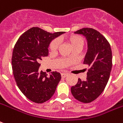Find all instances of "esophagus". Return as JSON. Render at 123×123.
<instances>
[{"label": "esophagus", "instance_id": "esophagus-1", "mask_svg": "<svg viewBox=\"0 0 123 123\" xmlns=\"http://www.w3.org/2000/svg\"><path fill=\"white\" fill-rule=\"evenodd\" d=\"M68 74H66V73H62V74H61V77H62V78H65V77H66L68 76Z\"/></svg>", "mask_w": 123, "mask_h": 123}]
</instances>
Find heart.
<instances>
[{"label": "heart", "mask_w": 123, "mask_h": 123, "mask_svg": "<svg viewBox=\"0 0 123 123\" xmlns=\"http://www.w3.org/2000/svg\"><path fill=\"white\" fill-rule=\"evenodd\" d=\"M67 41L70 43L72 48L77 46L82 47L84 44V40L82 39V37L77 35H73L68 37L67 38ZM59 46V41L57 39L53 40L49 44V50L53 52L56 51L58 49Z\"/></svg>", "instance_id": "1"}]
</instances>
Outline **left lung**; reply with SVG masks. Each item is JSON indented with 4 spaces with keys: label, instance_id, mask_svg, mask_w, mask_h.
Returning a JSON list of instances; mask_svg holds the SVG:
<instances>
[{
    "label": "left lung",
    "instance_id": "8db88e82",
    "mask_svg": "<svg viewBox=\"0 0 123 123\" xmlns=\"http://www.w3.org/2000/svg\"><path fill=\"white\" fill-rule=\"evenodd\" d=\"M75 33L83 35L87 39L88 51L83 63L89 70L86 80L78 79L71 92L79 101L89 103L101 95L108 83L112 67L111 47L105 37L93 28H82Z\"/></svg>",
    "mask_w": 123,
    "mask_h": 123
}]
</instances>
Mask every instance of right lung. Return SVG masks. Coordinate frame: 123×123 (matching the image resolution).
Returning a JSON list of instances; mask_svg holds the SVG:
<instances>
[{"label":"right lung","instance_id":"1","mask_svg":"<svg viewBox=\"0 0 123 123\" xmlns=\"http://www.w3.org/2000/svg\"><path fill=\"white\" fill-rule=\"evenodd\" d=\"M47 32L33 27L22 34L14 46L12 64L17 86L28 99L35 103L48 101L61 79L57 72L48 74L39 72L40 60L48 55V46L53 39L64 33Z\"/></svg>","mask_w":123,"mask_h":123}]
</instances>
